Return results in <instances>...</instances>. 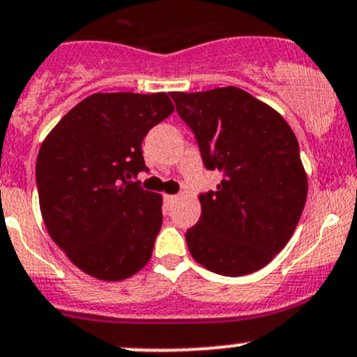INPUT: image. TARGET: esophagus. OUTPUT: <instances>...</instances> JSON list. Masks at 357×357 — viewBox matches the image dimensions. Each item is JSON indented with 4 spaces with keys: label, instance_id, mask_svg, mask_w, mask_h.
I'll list each match as a JSON object with an SVG mask.
<instances>
[{
    "label": "esophagus",
    "instance_id": "1",
    "mask_svg": "<svg viewBox=\"0 0 357 357\" xmlns=\"http://www.w3.org/2000/svg\"><path fill=\"white\" fill-rule=\"evenodd\" d=\"M176 200H178L176 195H166V197H164V205H166V208H172V205L176 204Z\"/></svg>",
    "mask_w": 357,
    "mask_h": 357
}]
</instances>
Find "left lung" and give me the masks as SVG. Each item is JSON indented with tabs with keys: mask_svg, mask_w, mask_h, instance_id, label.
Returning a JSON list of instances; mask_svg holds the SVG:
<instances>
[{
	"mask_svg": "<svg viewBox=\"0 0 357 357\" xmlns=\"http://www.w3.org/2000/svg\"><path fill=\"white\" fill-rule=\"evenodd\" d=\"M204 166L219 171L200 195V220L186 231L191 257L212 272L248 275L291 239L306 204L299 144L286 119L238 87L172 92Z\"/></svg>",
	"mask_w": 357,
	"mask_h": 357,
	"instance_id": "1",
	"label": "left lung"
}]
</instances>
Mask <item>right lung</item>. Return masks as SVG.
Wrapping results in <instances>:
<instances>
[{"instance_id": "1", "label": "right lung", "mask_w": 357, "mask_h": 357, "mask_svg": "<svg viewBox=\"0 0 357 357\" xmlns=\"http://www.w3.org/2000/svg\"><path fill=\"white\" fill-rule=\"evenodd\" d=\"M174 111L167 93H93L43 142L36 183L52 241L89 275L144 268L162 226V197L131 181L147 171L142 142Z\"/></svg>"}]
</instances>
